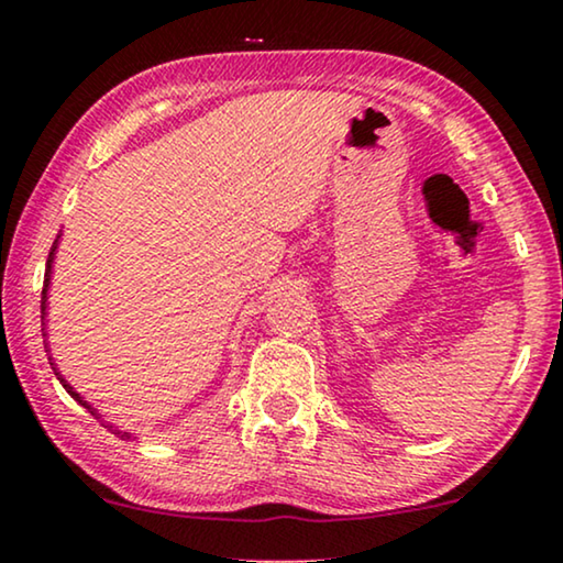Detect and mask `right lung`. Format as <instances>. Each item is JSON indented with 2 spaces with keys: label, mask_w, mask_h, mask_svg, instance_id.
Segmentation results:
<instances>
[{
  "label": "right lung",
  "mask_w": 563,
  "mask_h": 563,
  "mask_svg": "<svg viewBox=\"0 0 563 563\" xmlns=\"http://www.w3.org/2000/svg\"><path fill=\"white\" fill-rule=\"evenodd\" d=\"M54 247H56V241H54V245H52V251H49V261H46V273H44V288H42V318H44V310H46V288H49V273H52V258H54ZM54 375L56 377H59V383L64 385V389H66V393H69L74 399H76V402H79V405H84V407H87L89 409V412L93 415V417H97L99 419V422H101V417L97 415V409H91V405H87V399H81L79 395H76L74 393V387L71 385H66L64 383V377L59 375V373H56V367H54ZM103 424V422H101ZM103 427H109V430L113 432V434H121V437H129V432H119V430H113V427L111 424H103Z\"/></svg>",
  "instance_id": "1"
}]
</instances>
